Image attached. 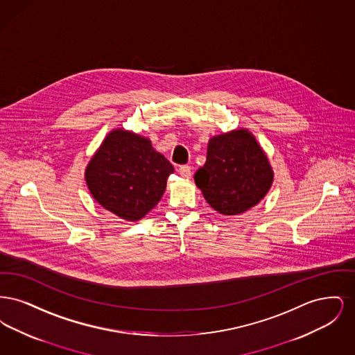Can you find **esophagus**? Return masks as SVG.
<instances>
[{"mask_svg": "<svg viewBox=\"0 0 355 355\" xmlns=\"http://www.w3.org/2000/svg\"><path fill=\"white\" fill-rule=\"evenodd\" d=\"M180 174L184 177V178H190L191 177V166H189V165H182V166H180Z\"/></svg>", "mask_w": 355, "mask_h": 355, "instance_id": "obj_1", "label": "esophagus"}]
</instances>
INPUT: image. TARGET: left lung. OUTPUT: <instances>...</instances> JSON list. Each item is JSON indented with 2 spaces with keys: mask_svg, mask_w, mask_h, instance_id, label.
I'll return each instance as SVG.
<instances>
[{
  "mask_svg": "<svg viewBox=\"0 0 355 355\" xmlns=\"http://www.w3.org/2000/svg\"><path fill=\"white\" fill-rule=\"evenodd\" d=\"M272 177L269 159L254 135L239 129L210 138L206 162L194 181L214 210L236 216L268 194Z\"/></svg>",
  "mask_w": 355,
  "mask_h": 355,
  "instance_id": "8db88e82",
  "label": "left lung"
}]
</instances>
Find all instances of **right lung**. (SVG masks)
Returning a JSON list of instances; mask_svg holds the SVG:
<instances>
[{
  "instance_id": "1",
  "label": "right lung",
  "mask_w": 355,
  "mask_h": 355,
  "mask_svg": "<svg viewBox=\"0 0 355 355\" xmlns=\"http://www.w3.org/2000/svg\"><path fill=\"white\" fill-rule=\"evenodd\" d=\"M173 165L153 149L149 138L114 129L85 170L97 202L122 220H141L159 202Z\"/></svg>"
}]
</instances>
